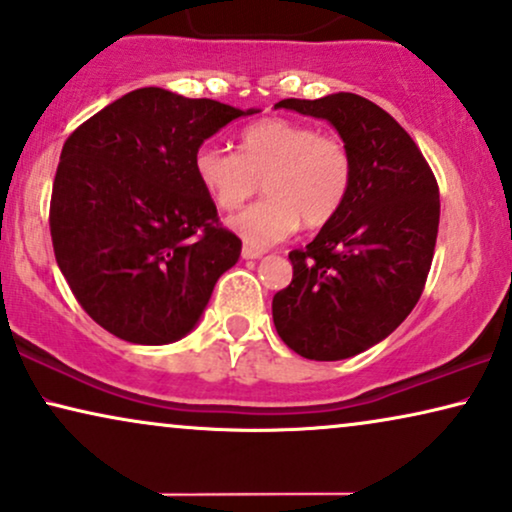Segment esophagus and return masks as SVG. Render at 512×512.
Segmentation results:
<instances>
[{
  "mask_svg": "<svg viewBox=\"0 0 512 512\" xmlns=\"http://www.w3.org/2000/svg\"><path fill=\"white\" fill-rule=\"evenodd\" d=\"M263 254H265V251H261V249H251V247H244L242 249L244 261H254V258H261Z\"/></svg>",
  "mask_w": 512,
  "mask_h": 512,
  "instance_id": "obj_1",
  "label": "esophagus"
}]
</instances>
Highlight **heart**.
<instances>
[{
    "instance_id": "b5f03b06",
    "label": "heart",
    "mask_w": 512,
    "mask_h": 512,
    "mask_svg": "<svg viewBox=\"0 0 512 512\" xmlns=\"http://www.w3.org/2000/svg\"><path fill=\"white\" fill-rule=\"evenodd\" d=\"M192 169L223 211L240 209L263 183L265 199L232 216L228 225L249 247H270L315 230L341 214L353 183V159L336 136L291 119H261L240 136V155L216 143L199 145Z\"/></svg>"
}]
</instances>
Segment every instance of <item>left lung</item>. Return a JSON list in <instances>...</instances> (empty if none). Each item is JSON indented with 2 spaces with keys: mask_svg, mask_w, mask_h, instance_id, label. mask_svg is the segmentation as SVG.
I'll return each instance as SVG.
<instances>
[{
  "mask_svg": "<svg viewBox=\"0 0 512 512\" xmlns=\"http://www.w3.org/2000/svg\"><path fill=\"white\" fill-rule=\"evenodd\" d=\"M275 108L327 119L353 159L341 214L289 261L294 280L272 298L284 343L308 360L360 355L393 334L426 287L440 190L411 136L357 94L284 98Z\"/></svg>",
  "mask_w": 512,
  "mask_h": 512,
  "instance_id": "left-lung-1",
  "label": "left lung"
}]
</instances>
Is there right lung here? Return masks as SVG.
Masks as SVG:
<instances>
[{
    "label": "right lung",
    "mask_w": 512,
    "mask_h": 512,
    "mask_svg": "<svg viewBox=\"0 0 512 512\" xmlns=\"http://www.w3.org/2000/svg\"><path fill=\"white\" fill-rule=\"evenodd\" d=\"M254 112L145 86L65 141L51 192L53 254L105 331L164 345L195 329L242 242L218 223L192 157L225 124Z\"/></svg>",
    "instance_id": "1"
}]
</instances>
